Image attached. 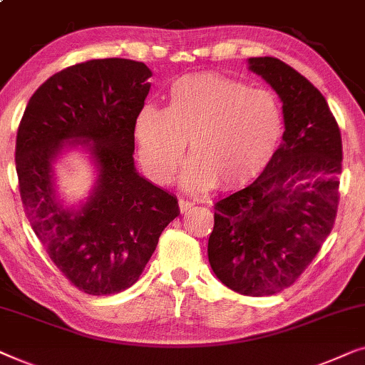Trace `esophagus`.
<instances>
[{
	"instance_id": "1",
	"label": "esophagus",
	"mask_w": 365,
	"mask_h": 365,
	"mask_svg": "<svg viewBox=\"0 0 365 365\" xmlns=\"http://www.w3.org/2000/svg\"><path fill=\"white\" fill-rule=\"evenodd\" d=\"M194 206V201H187V199H179V211L182 214L191 211V207Z\"/></svg>"
}]
</instances>
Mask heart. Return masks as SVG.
Masks as SVG:
<instances>
[{"label":"heart","instance_id":"heart-1","mask_svg":"<svg viewBox=\"0 0 365 365\" xmlns=\"http://www.w3.org/2000/svg\"><path fill=\"white\" fill-rule=\"evenodd\" d=\"M166 108L143 104L133 121L138 161L154 184L166 186L182 173L191 189L246 186L262 174L282 133L277 99L216 73H194L169 84Z\"/></svg>","mask_w":365,"mask_h":365}]
</instances>
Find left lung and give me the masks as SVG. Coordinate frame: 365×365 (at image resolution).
<instances>
[{"mask_svg": "<svg viewBox=\"0 0 365 365\" xmlns=\"http://www.w3.org/2000/svg\"><path fill=\"white\" fill-rule=\"evenodd\" d=\"M249 69L282 103V144L252 184L214 204L207 256L224 286L271 296L296 282L331 234L339 204L342 139L326 98L272 56Z\"/></svg>", "mask_w": 365, "mask_h": 365, "instance_id": "left-lung-1", "label": "left lung"}]
</instances>
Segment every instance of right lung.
<instances>
[{"mask_svg": "<svg viewBox=\"0 0 365 365\" xmlns=\"http://www.w3.org/2000/svg\"><path fill=\"white\" fill-rule=\"evenodd\" d=\"M151 76L133 59L74 64L36 89L18 128L24 212L54 266L91 296L131 287L179 216L178 199L134 168L133 121ZM76 145L90 149L98 179L87 202L68 210L56 197L52 164L64 147Z\"/></svg>", "mask_w": 365, "mask_h": 365, "instance_id": "right-lung-1", "label": "right lung"}]
</instances>
